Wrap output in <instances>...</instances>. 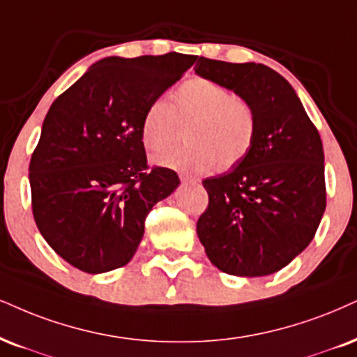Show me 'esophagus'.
I'll return each instance as SVG.
<instances>
[{
    "instance_id": "obj_1",
    "label": "esophagus",
    "mask_w": 357,
    "mask_h": 357,
    "mask_svg": "<svg viewBox=\"0 0 357 357\" xmlns=\"http://www.w3.org/2000/svg\"><path fill=\"white\" fill-rule=\"evenodd\" d=\"M178 177H180V180H182V182H192V177H188V175H185V174H180Z\"/></svg>"
}]
</instances>
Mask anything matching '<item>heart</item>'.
<instances>
[{"label":"heart","mask_w":357,"mask_h":357,"mask_svg":"<svg viewBox=\"0 0 357 357\" xmlns=\"http://www.w3.org/2000/svg\"><path fill=\"white\" fill-rule=\"evenodd\" d=\"M191 124L180 148L166 147L178 137L179 124ZM258 134V119L248 100L206 77H190L177 87L172 104L155 99L145 109L140 135L144 147L157 153V164L187 174L228 170L252 152Z\"/></svg>","instance_id":"b5f03b06"}]
</instances>
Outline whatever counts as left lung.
<instances>
[{
	"label": "left lung",
	"instance_id": "obj_1",
	"mask_svg": "<svg viewBox=\"0 0 357 357\" xmlns=\"http://www.w3.org/2000/svg\"><path fill=\"white\" fill-rule=\"evenodd\" d=\"M195 73L248 100L258 119L248 157L204 180L208 206L197 233L218 270L270 275L311 243L326 210L319 132L289 82L265 64L200 57Z\"/></svg>",
	"mask_w": 357,
	"mask_h": 357
}]
</instances>
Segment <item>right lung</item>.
Segmentation results:
<instances>
[{"label": "right lung", "mask_w": 357, "mask_h": 357, "mask_svg": "<svg viewBox=\"0 0 357 357\" xmlns=\"http://www.w3.org/2000/svg\"><path fill=\"white\" fill-rule=\"evenodd\" d=\"M195 61L105 57L52 102L29 162L31 205L69 265L92 275L127 265L152 206L178 187L174 170L149 167L140 124Z\"/></svg>", "instance_id": "1"}]
</instances>
